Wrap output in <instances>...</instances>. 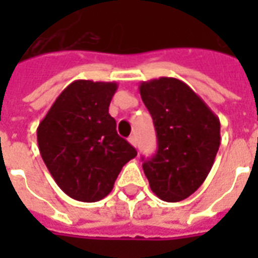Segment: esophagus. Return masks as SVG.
<instances>
[{
    "label": "esophagus",
    "instance_id": "34e87169",
    "mask_svg": "<svg viewBox=\"0 0 258 258\" xmlns=\"http://www.w3.org/2000/svg\"><path fill=\"white\" fill-rule=\"evenodd\" d=\"M128 142L133 146H137V138H135V135H131V137H130Z\"/></svg>",
    "mask_w": 258,
    "mask_h": 258
}]
</instances>
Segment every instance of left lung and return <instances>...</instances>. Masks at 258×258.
I'll return each instance as SVG.
<instances>
[{
  "label": "left lung",
  "mask_w": 258,
  "mask_h": 258,
  "mask_svg": "<svg viewBox=\"0 0 258 258\" xmlns=\"http://www.w3.org/2000/svg\"><path fill=\"white\" fill-rule=\"evenodd\" d=\"M141 98L151 113L157 152L142 168L164 202H181L210 173L220 148V118L189 85L173 77L142 81Z\"/></svg>",
  "instance_id": "left-lung-1"
}]
</instances>
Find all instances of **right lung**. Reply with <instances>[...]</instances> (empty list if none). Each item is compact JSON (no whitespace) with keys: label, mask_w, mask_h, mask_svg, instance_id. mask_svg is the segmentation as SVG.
Returning <instances> with one entry per match:
<instances>
[{"label":"right lung","mask_w":258,"mask_h":258,"mask_svg":"<svg viewBox=\"0 0 258 258\" xmlns=\"http://www.w3.org/2000/svg\"><path fill=\"white\" fill-rule=\"evenodd\" d=\"M116 90V83L76 80L60 92L37 128L48 171L74 200L103 199L124 164L137 156L109 114Z\"/></svg>","instance_id":"1"}]
</instances>
